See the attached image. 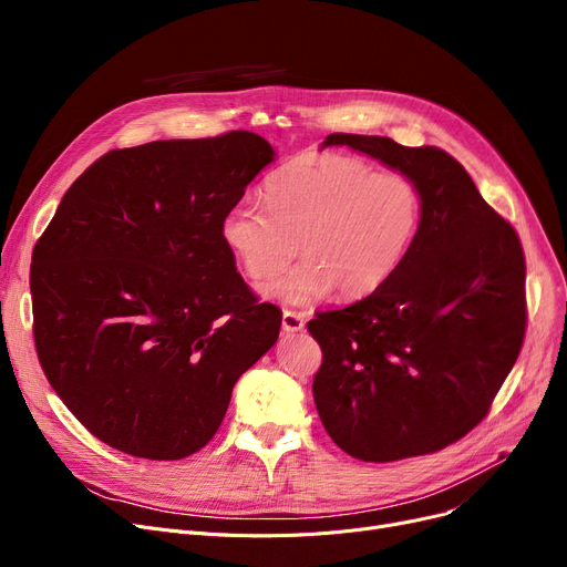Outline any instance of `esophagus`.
Segmentation results:
<instances>
[{
    "instance_id": "34e87169",
    "label": "esophagus",
    "mask_w": 567,
    "mask_h": 567,
    "mask_svg": "<svg viewBox=\"0 0 567 567\" xmlns=\"http://www.w3.org/2000/svg\"><path fill=\"white\" fill-rule=\"evenodd\" d=\"M303 326H306V319L301 312H293V310L282 312V331L299 333V331H303Z\"/></svg>"
}]
</instances>
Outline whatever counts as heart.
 Here are the masks:
<instances>
[{
  "label": "heart",
  "mask_w": 567,
  "mask_h": 567,
  "mask_svg": "<svg viewBox=\"0 0 567 567\" xmlns=\"http://www.w3.org/2000/svg\"><path fill=\"white\" fill-rule=\"evenodd\" d=\"M421 216V193L406 176L344 154H308L268 176L266 204H231L220 231L250 278L278 274L301 248L306 259L264 293L308 306L331 289L363 296L389 280Z\"/></svg>",
  "instance_id": "1"
}]
</instances>
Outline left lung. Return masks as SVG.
I'll use <instances>...</instances> for the list:
<instances>
[{"label": "left lung", "instance_id": "obj_1", "mask_svg": "<svg viewBox=\"0 0 567 567\" xmlns=\"http://www.w3.org/2000/svg\"><path fill=\"white\" fill-rule=\"evenodd\" d=\"M411 178L421 227L391 278L308 321L321 347L319 419L363 462L436 453L489 413L526 331V261L515 227L439 146L333 133Z\"/></svg>", "mask_w": 567, "mask_h": 567}]
</instances>
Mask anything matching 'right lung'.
I'll use <instances>...</instances> for the list:
<instances>
[{"label":"right lung","instance_id":"add662e5","mask_svg":"<svg viewBox=\"0 0 567 567\" xmlns=\"http://www.w3.org/2000/svg\"><path fill=\"white\" fill-rule=\"evenodd\" d=\"M274 161L250 131L114 148L64 195L32 255L39 363L75 419L142 460L214 439L236 379L271 349L223 216Z\"/></svg>","mask_w":567,"mask_h":567}]
</instances>
